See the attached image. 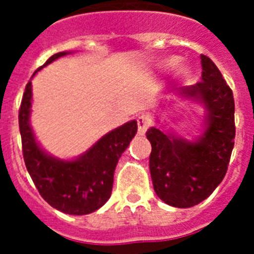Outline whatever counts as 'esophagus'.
Masks as SVG:
<instances>
[{
    "instance_id": "esophagus-1",
    "label": "esophagus",
    "mask_w": 254,
    "mask_h": 254,
    "mask_svg": "<svg viewBox=\"0 0 254 254\" xmlns=\"http://www.w3.org/2000/svg\"><path fill=\"white\" fill-rule=\"evenodd\" d=\"M149 126H150V121L147 120V117H145V116H138V118H137V129H138V133H140V134L145 133Z\"/></svg>"
}]
</instances>
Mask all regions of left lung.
Wrapping results in <instances>:
<instances>
[{"label": "left lung", "mask_w": 254, "mask_h": 254, "mask_svg": "<svg viewBox=\"0 0 254 254\" xmlns=\"http://www.w3.org/2000/svg\"><path fill=\"white\" fill-rule=\"evenodd\" d=\"M202 81L183 87L179 98L202 105V131L192 140L174 131L150 127V173L159 198L187 208L207 198L221 183L234 147V98L223 75L201 55ZM160 121L156 118V123Z\"/></svg>", "instance_id": "obj_1"}]
</instances>
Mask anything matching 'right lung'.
Instances as JSON below:
<instances>
[{"label": "right lung", "instance_id": "obj_1", "mask_svg": "<svg viewBox=\"0 0 254 254\" xmlns=\"http://www.w3.org/2000/svg\"><path fill=\"white\" fill-rule=\"evenodd\" d=\"M72 52L52 56L38 71ZM31 80L25 87L19 112L22 155L26 169L40 196L56 210L68 215L91 214L107 202L113 188V174L121 155L137 132V122L129 121L112 129L81 155L60 159L38 142L30 125Z\"/></svg>", "mask_w": 254, "mask_h": 254}]
</instances>
